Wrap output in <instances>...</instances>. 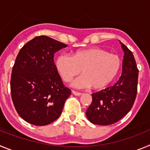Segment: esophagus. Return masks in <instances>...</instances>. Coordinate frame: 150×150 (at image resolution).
<instances>
[{"label": "esophagus", "instance_id": "1", "mask_svg": "<svg viewBox=\"0 0 150 150\" xmlns=\"http://www.w3.org/2000/svg\"><path fill=\"white\" fill-rule=\"evenodd\" d=\"M72 93L74 94V95H76V96H79V95H82V93H80V92H77V91H74V90L72 91Z\"/></svg>", "mask_w": 150, "mask_h": 150}]
</instances>
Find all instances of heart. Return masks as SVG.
Returning <instances> with one entry per match:
<instances>
[{
    "instance_id": "obj_1",
    "label": "heart",
    "mask_w": 150,
    "mask_h": 150,
    "mask_svg": "<svg viewBox=\"0 0 150 150\" xmlns=\"http://www.w3.org/2000/svg\"><path fill=\"white\" fill-rule=\"evenodd\" d=\"M57 71L64 82H70L75 76H83L74 82L78 88L91 87L95 90L107 86L117 76L122 66L119 55L109 53L104 49L91 47L76 50L72 55L61 54L55 61Z\"/></svg>"
}]
</instances>
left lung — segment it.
I'll list each match as a JSON object with an SVG mask.
<instances>
[{
    "label": "left lung",
    "instance_id": "left-lung-1",
    "mask_svg": "<svg viewBox=\"0 0 150 150\" xmlns=\"http://www.w3.org/2000/svg\"><path fill=\"white\" fill-rule=\"evenodd\" d=\"M120 43L124 52L122 76L112 86L91 94L92 102L86 113L95 125L116 123L131 110L136 98L139 71L132 51Z\"/></svg>",
    "mask_w": 150,
    "mask_h": 150
}]
</instances>
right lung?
I'll return each instance as SVG.
<instances>
[{
    "instance_id": "right-lung-1",
    "label": "right lung",
    "mask_w": 150,
    "mask_h": 150,
    "mask_svg": "<svg viewBox=\"0 0 150 150\" xmlns=\"http://www.w3.org/2000/svg\"><path fill=\"white\" fill-rule=\"evenodd\" d=\"M67 45L47 36L35 37L17 55L10 79L13 104L25 121L46 125L60 116L71 94L55 68L54 54Z\"/></svg>"
}]
</instances>
